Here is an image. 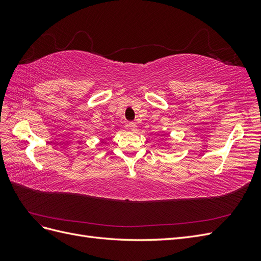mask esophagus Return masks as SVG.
Here are the masks:
<instances>
[{"mask_svg": "<svg viewBox=\"0 0 261 261\" xmlns=\"http://www.w3.org/2000/svg\"><path fill=\"white\" fill-rule=\"evenodd\" d=\"M126 127H127L129 130H136V128H137V125L134 123V122H129L127 125H126Z\"/></svg>", "mask_w": 261, "mask_h": 261, "instance_id": "obj_1", "label": "esophagus"}]
</instances>
